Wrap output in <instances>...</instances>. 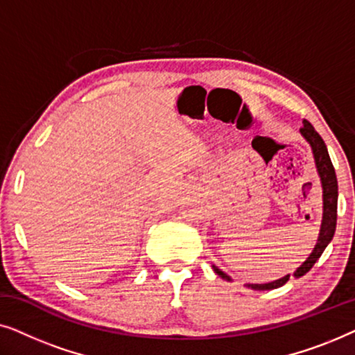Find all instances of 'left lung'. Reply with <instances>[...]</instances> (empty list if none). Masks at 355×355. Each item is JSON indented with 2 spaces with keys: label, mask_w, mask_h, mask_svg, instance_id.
I'll use <instances>...</instances> for the list:
<instances>
[{
  "label": "left lung",
  "mask_w": 355,
  "mask_h": 355,
  "mask_svg": "<svg viewBox=\"0 0 355 355\" xmlns=\"http://www.w3.org/2000/svg\"><path fill=\"white\" fill-rule=\"evenodd\" d=\"M302 124H304V128L300 129V135L307 140L310 148H312L315 168H317L320 182H322L323 216H322V226H320L317 244H315L312 254L307 257V260H305L304 263L294 271L295 278H300V276H304L305 273H307V271L315 265V261L322 257L323 250L327 249V245L331 242L334 231H336V218H338V179H336V173H334L331 159H329L328 148H327V145H324L323 139L320 137V134L313 129V125L310 124L307 119H304ZM211 266L220 278L226 279V281H232L231 276L226 275L225 271H221L215 265H211ZM289 276L291 275H286V276H283V278L271 281V283H265V284H250L249 283L245 286L254 291H270V289L281 288V286L288 283Z\"/></svg>",
  "instance_id": "obj_1"
}]
</instances>
